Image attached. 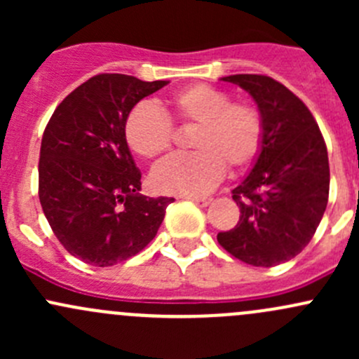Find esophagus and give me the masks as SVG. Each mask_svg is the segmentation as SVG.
<instances>
[{"mask_svg":"<svg viewBox=\"0 0 359 359\" xmlns=\"http://www.w3.org/2000/svg\"><path fill=\"white\" fill-rule=\"evenodd\" d=\"M191 201L196 203L198 206H208L212 203V198H191Z\"/></svg>","mask_w":359,"mask_h":359,"instance_id":"1","label":"esophagus"}]
</instances>
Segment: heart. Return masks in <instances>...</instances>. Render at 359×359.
<instances>
[{"label": "heart", "mask_w": 359, "mask_h": 359, "mask_svg": "<svg viewBox=\"0 0 359 359\" xmlns=\"http://www.w3.org/2000/svg\"><path fill=\"white\" fill-rule=\"evenodd\" d=\"M180 123H196L189 154L163 159L151 173L158 193L201 196L217 187L226 173L248 168L264 146V119L248 102H233L229 93L217 86L196 83L173 93L168 100ZM125 140L137 156L153 159L168 151L173 140L172 121L146 102L130 109L125 119Z\"/></svg>", "instance_id": "obj_1"}]
</instances>
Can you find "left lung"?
<instances>
[{
	"label": "left lung",
	"instance_id": "left-lung-1",
	"mask_svg": "<svg viewBox=\"0 0 359 359\" xmlns=\"http://www.w3.org/2000/svg\"><path fill=\"white\" fill-rule=\"evenodd\" d=\"M220 79L255 100L264 119V146L252 172L233 189L240 220L234 229L217 234V241L250 266H278L299 255L320 226L330 189L327 146L306 104L276 79L262 74Z\"/></svg>",
	"mask_w": 359,
	"mask_h": 359
}]
</instances>
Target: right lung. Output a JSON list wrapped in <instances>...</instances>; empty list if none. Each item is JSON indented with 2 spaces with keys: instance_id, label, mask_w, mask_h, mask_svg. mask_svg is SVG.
Returning <instances> with one entry per match:
<instances>
[{
  "instance_id": "1",
  "label": "right lung",
  "mask_w": 359,
  "mask_h": 359,
  "mask_svg": "<svg viewBox=\"0 0 359 359\" xmlns=\"http://www.w3.org/2000/svg\"><path fill=\"white\" fill-rule=\"evenodd\" d=\"M168 81L97 74L71 92L46 125L39 151V201L57 240L97 267L137 255L156 236L173 198L140 194V170L125 119Z\"/></svg>"
}]
</instances>
